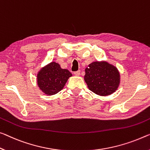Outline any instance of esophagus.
Instances as JSON below:
<instances>
[{
    "label": "esophagus",
    "mask_w": 150,
    "mask_h": 150,
    "mask_svg": "<svg viewBox=\"0 0 150 150\" xmlns=\"http://www.w3.org/2000/svg\"><path fill=\"white\" fill-rule=\"evenodd\" d=\"M74 74H75L76 76H80V70H78V71H76V72H74Z\"/></svg>",
    "instance_id": "obj_1"
}]
</instances>
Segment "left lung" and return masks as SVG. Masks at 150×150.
Here are the masks:
<instances>
[{"label":"left lung","mask_w":150,"mask_h":150,"mask_svg":"<svg viewBox=\"0 0 150 150\" xmlns=\"http://www.w3.org/2000/svg\"><path fill=\"white\" fill-rule=\"evenodd\" d=\"M84 80L90 91L98 95H110L120 82L117 68L105 62H94L85 69Z\"/></svg>","instance_id":"1"}]
</instances>
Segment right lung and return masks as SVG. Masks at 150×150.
Masks as SVG:
<instances>
[{
    "mask_svg": "<svg viewBox=\"0 0 150 150\" xmlns=\"http://www.w3.org/2000/svg\"><path fill=\"white\" fill-rule=\"evenodd\" d=\"M72 75L68 70L62 69L59 64L52 62L39 72L38 84L45 94L54 95L62 91Z\"/></svg>",
    "mask_w": 150,
    "mask_h": 150,
    "instance_id": "add662e5",
    "label": "right lung"
}]
</instances>
